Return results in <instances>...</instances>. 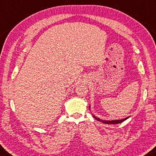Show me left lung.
I'll return each instance as SVG.
<instances>
[{
	"label": "left lung",
	"mask_w": 156,
	"mask_h": 156,
	"mask_svg": "<svg viewBox=\"0 0 156 156\" xmlns=\"http://www.w3.org/2000/svg\"><path fill=\"white\" fill-rule=\"evenodd\" d=\"M89 108H90V106H89ZM93 117H94L96 120H98V121H100V122L103 123H106V124H118V123H122L123 121H126V119H127L129 117H127L125 119H121V120H112V121H105V120H102V119H100V118H98L97 117H95V116L93 115Z\"/></svg>",
	"instance_id": "1"
}]
</instances>
